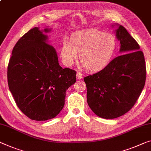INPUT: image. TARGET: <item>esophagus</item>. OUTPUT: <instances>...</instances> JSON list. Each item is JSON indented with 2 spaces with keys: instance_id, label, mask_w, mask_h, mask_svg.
Returning <instances> with one entry per match:
<instances>
[{
  "instance_id": "obj_1",
  "label": "esophagus",
  "mask_w": 151,
  "mask_h": 151,
  "mask_svg": "<svg viewBox=\"0 0 151 151\" xmlns=\"http://www.w3.org/2000/svg\"><path fill=\"white\" fill-rule=\"evenodd\" d=\"M82 78H83L82 73L77 72V73H76V78H77L78 80H80V79Z\"/></svg>"
}]
</instances>
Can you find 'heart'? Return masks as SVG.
<instances>
[{"label": "heart", "mask_w": 151, "mask_h": 151, "mask_svg": "<svg viewBox=\"0 0 151 151\" xmlns=\"http://www.w3.org/2000/svg\"><path fill=\"white\" fill-rule=\"evenodd\" d=\"M115 37L98 29H90L76 32L70 41L64 39L61 57L66 66L70 67L80 53V61L87 69L99 71L107 65L116 48Z\"/></svg>", "instance_id": "heart-1"}]
</instances>
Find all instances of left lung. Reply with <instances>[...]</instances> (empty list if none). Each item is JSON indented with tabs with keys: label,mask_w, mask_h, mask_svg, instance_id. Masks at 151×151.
<instances>
[{
	"label": "left lung",
	"mask_w": 151,
	"mask_h": 151,
	"mask_svg": "<svg viewBox=\"0 0 151 151\" xmlns=\"http://www.w3.org/2000/svg\"><path fill=\"white\" fill-rule=\"evenodd\" d=\"M116 25V37L123 55L101 71L83 78L88 106L104 119L119 117L133 107L145 86L147 74L140 46L124 26Z\"/></svg>",
	"instance_id": "1"
}]
</instances>
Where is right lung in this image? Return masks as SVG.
Returning a JSON list of instances; mask_svg holds the SVG:
<instances>
[{
  "label": "right lung",
  "instance_id": "obj_1",
  "mask_svg": "<svg viewBox=\"0 0 151 151\" xmlns=\"http://www.w3.org/2000/svg\"><path fill=\"white\" fill-rule=\"evenodd\" d=\"M51 29L34 27L14 46L9 60V90L19 109L29 119L45 121L59 114L66 90L76 82V71L63 69L56 50L44 34Z\"/></svg>",
  "mask_w": 151,
  "mask_h": 151
}]
</instances>
